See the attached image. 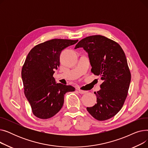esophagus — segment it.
I'll list each match as a JSON object with an SVG mask.
<instances>
[{
	"instance_id": "34e87169",
	"label": "esophagus",
	"mask_w": 148,
	"mask_h": 148,
	"mask_svg": "<svg viewBox=\"0 0 148 148\" xmlns=\"http://www.w3.org/2000/svg\"><path fill=\"white\" fill-rule=\"evenodd\" d=\"M78 92L80 93V94H86V93L87 92V91H86V90H81V89H78Z\"/></svg>"
}]
</instances>
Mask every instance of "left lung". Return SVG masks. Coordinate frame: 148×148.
Here are the masks:
<instances>
[{
    "label": "left lung",
    "instance_id": "8db88e82",
    "mask_svg": "<svg viewBox=\"0 0 148 148\" xmlns=\"http://www.w3.org/2000/svg\"><path fill=\"white\" fill-rule=\"evenodd\" d=\"M80 47L88 53L91 72L103 80L94 92L97 104L86 109L95 119L107 120L121 110L128 95L131 73L125 53L118 43L99 35L82 39L75 49Z\"/></svg>",
    "mask_w": 148,
    "mask_h": 148
}]
</instances>
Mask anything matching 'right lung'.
<instances>
[{
	"label": "right lung",
	"instance_id": "right-lung-1",
	"mask_svg": "<svg viewBox=\"0 0 148 148\" xmlns=\"http://www.w3.org/2000/svg\"><path fill=\"white\" fill-rule=\"evenodd\" d=\"M77 40L53 39L35 45L27 54L21 69L25 95L36 117H53L63 106L64 95L75 88L56 83L53 75L60 65V54Z\"/></svg>",
	"mask_w": 148,
	"mask_h": 148
}]
</instances>
